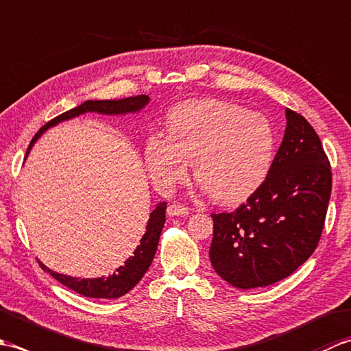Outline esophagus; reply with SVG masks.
<instances>
[{"label": "esophagus", "mask_w": 351, "mask_h": 351, "mask_svg": "<svg viewBox=\"0 0 351 351\" xmlns=\"http://www.w3.org/2000/svg\"><path fill=\"white\" fill-rule=\"evenodd\" d=\"M190 213V210L185 205H181V204H171V205H169V208H167V214L169 215H171V217H173V215H187Z\"/></svg>", "instance_id": "obj_1"}]
</instances>
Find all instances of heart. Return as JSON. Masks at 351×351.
Masks as SVG:
<instances>
[{
  "mask_svg": "<svg viewBox=\"0 0 351 351\" xmlns=\"http://www.w3.org/2000/svg\"><path fill=\"white\" fill-rule=\"evenodd\" d=\"M276 147L271 122L221 99H191L167 116V137L151 136L145 161L156 185L185 181L190 164L197 184L221 205L244 202L270 173Z\"/></svg>",
  "mask_w": 351,
  "mask_h": 351,
  "instance_id": "1",
  "label": "heart"
}]
</instances>
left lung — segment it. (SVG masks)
I'll list each match as a JSON object with an SVG mask.
<instances>
[{
    "label": "left lung",
    "instance_id": "8db88e82",
    "mask_svg": "<svg viewBox=\"0 0 351 351\" xmlns=\"http://www.w3.org/2000/svg\"><path fill=\"white\" fill-rule=\"evenodd\" d=\"M332 193L322 140L287 108V130L264 184L232 213L211 214L210 259L221 279L241 289L288 278L317 249Z\"/></svg>",
    "mask_w": 351,
    "mask_h": 351
}]
</instances>
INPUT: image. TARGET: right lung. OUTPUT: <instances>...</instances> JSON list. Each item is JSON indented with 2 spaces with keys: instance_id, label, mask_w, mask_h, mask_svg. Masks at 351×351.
Wrapping results in <instances>:
<instances>
[{
  "instance_id": "obj_1",
  "label": "right lung",
  "mask_w": 351,
  "mask_h": 351,
  "mask_svg": "<svg viewBox=\"0 0 351 351\" xmlns=\"http://www.w3.org/2000/svg\"><path fill=\"white\" fill-rule=\"evenodd\" d=\"M147 102H149V96L146 95L130 96V98H123V99L86 101L81 104V106L66 111V113L54 117L48 123H45L33 137L32 143H29L27 149V154L34 145V141L42 136V132L51 128V126H54L63 121H68V119L84 114L87 111H95V113H102V114L136 113V111L143 108ZM166 208H167L166 202H160L156 205L155 210L151 213V215H149L146 232L143 238L140 240L137 249L134 250V255L126 259L125 265L119 267L113 274L108 276V278H104V276L98 279L71 278V276L52 271L48 267H45L42 263H39L42 270L49 273L52 278L63 283L64 287H68L69 289L75 291V293L81 295L93 297V299H117V297L125 295L128 291H131L137 285L138 280L143 278L145 273L147 271L149 265L152 264L156 247H158L161 230H162L164 223H166Z\"/></svg>"
}]
</instances>
